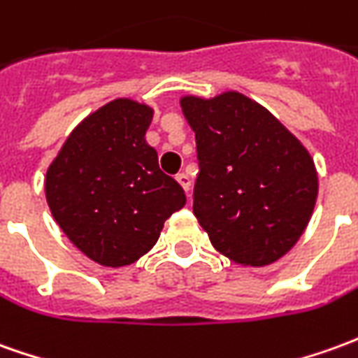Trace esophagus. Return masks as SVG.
<instances>
[{"label": "esophagus", "instance_id": "esophagus-1", "mask_svg": "<svg viewBox=\"0 0 358 358\" xmlns=\"http://www.w3.org/2000/svg\"><path fill=\"white\" fill-rule=\"evenodd\" d=\"M176 180H178V184L182 187H184V192H189V186H192V182H189V176H187L186 172H180L178 176H176Z\"/></svg>", "mask_w": 358, "mask_h": 358}]
</instances>
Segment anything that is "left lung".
<instances>
[{
  "instance_id": "left-lung-1",
  "label": "left lung",
  "mask_w": 358,
  "mask_h": 358,
  "mask_svg": "<svg viewBox=\"0 0 358 358\" xmlns=\"http://www.w3.org/2000/svg\"><path fill=\"white\" fill-rule=\"evenodd\" d=\"M180 104L196 131L194 215L211 244L242 266L277 262L314 211L312 157L273 114L240 92L184 96Z\"/></svg>"
}]
</instances>
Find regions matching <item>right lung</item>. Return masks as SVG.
Segmentation results:
<instances>
[{
	"label": "right lung",
	"mask_w": 358,
	"mask_h": 358,
	"mask_svg": "<svg viewBox=\"0 0 358 358\" xmlns=\"http://www.w3.org/2000/svg\"><path fill=\"white\" fill-rule=\"evenodd\" d=\"M153 108L116 99L75 127L46 172L50 211L85 256L106 267L134 264L186 205L178 182L145 141Z\"/></svg>",
	"instance_id": "1"
}]
</instances>
